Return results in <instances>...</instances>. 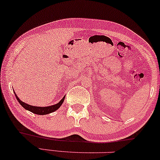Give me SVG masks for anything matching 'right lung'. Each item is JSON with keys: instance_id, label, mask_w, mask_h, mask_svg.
Listing matches in <instances>:
<instances>
[{"instance_id": "obj_1", "label": "right lung", "mask_w": 160, "mask_h": 160, "mask_svg": "<svg viewBox=\"0 0 160 160\" xmlns=\"http://www.w3.org/2000/svg\"><path fill=\"white\" fill-rule=\"evenodd\" d=\"M14 93H15V92H14ZM15 95L16 98H17L18 101L19 102V103L21 104V106L26 109V110H28V111H29V112L34 113V114H39V115L48 114H50V113H52V112H55L56 110H58V109L59 108L60 106H61V105L62 104V102H63L64 99H65V97H66V96L63 97L62 100L57 104L52 105V106H46V107H38V106H31V105L26 104V103H25V102H22V101L18 98V96L16 95L15 93Z\"/></svg>"}]
</instances>
